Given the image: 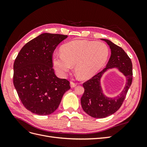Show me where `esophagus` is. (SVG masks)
<instances>
[{
  "label": "esophagus",
  "mask_w": 147,
  "mask_h": 147,
  "mask_svg": "<svg viewBox=\"0 0 147 147\" xmlns=\"http://www.w3.org/2000/svg\"><path fill=\"white\" fill-rule=\"evenodd\" d=\"M77 86V83H75L73 82H70V86L72 88H74Z\"/></svg>",
  "instance_id": "obj_1"
}]
</instances>
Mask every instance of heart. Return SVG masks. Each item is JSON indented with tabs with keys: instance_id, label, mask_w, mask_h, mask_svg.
<instances>
[{
	"instance_id": "1",
	"label": "heart",
	"mask_w": 147,
	"mask_h": 147,
	"mask_svg": "<svg viewBox=\"0 0 147 147\" xmlns=\"http://www.w3.org/2000/svg\"><path fill=\"white\" fill-rule=\"evenodd\" d=\"M61 53L53 55V64L61 76L74 65L75 73L80 79H88L95 75L107 61L109 49L102 42L75 40L64 44Z\"/></svg>"
}]
</instances>
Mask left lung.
I'll return each instance as SVG.
<instances>
[{
    "label": "left lung",
    "instance_id": "8db88e82",
    "mask_svg": "<svg viewBox=\"0 0 147 147\" xmlns=\"http://www.w3.org/2000/svg\"><path fill=\"white\" fill-rule=\"evenodd\" d=\"M111 50V56L106 67L83 84L84 91L81 98L83 110L93 118H102L113 114L121 107L132 81V64L131 59L123 49L109 40L102 38ZM117 68L127 78L123 90L114 98L105 96L100 86V78L109 68Z\"/></svg>",
    "mask_w": 147,
    "mask_h": 147
}]
</instances>
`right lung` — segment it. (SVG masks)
Returning <instances> with one entry per match:
<instances>
[{"instance_id":"obj_1","label":"right lung","mask_w":147,"mask_h":147,"mask_svg":"<svg viewBox=\"0 0 147 147\" xmlns=\"http://www.w3.org/2000/svg\"><path fill=\"white\" fill-rule=\"evenodd\" d=\"M67 37L42 34L26 43L15 59L13 84L22 104L33 113H53L70 89L67 80L57 77L53 68V53Z\"/></svg>"}]
</instances>
